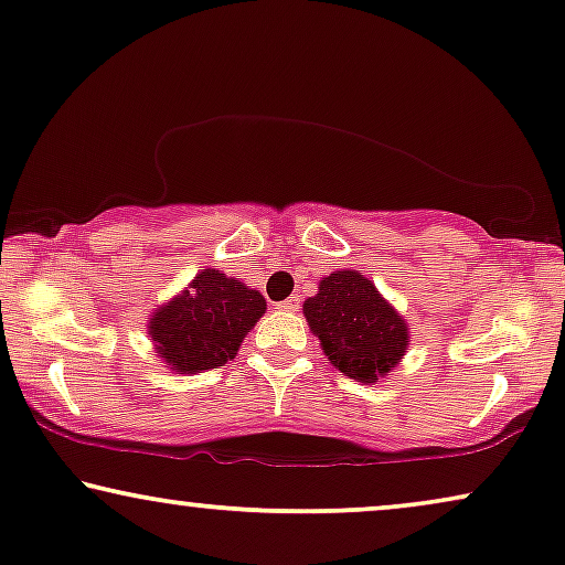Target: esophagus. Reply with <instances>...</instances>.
<instances>
[{
  "instance_id": "esophagus-1",
  "label": "esophagus",
  "mask_w": 565,
  "mask_h": 565,
  "mask_svg": "<svg viewBox=\"0 0 565 565\" xmlns=\"http://www.w3.org/2000/svg\"><path fill=\"white\" fill-rule=\"evenodd\" d=\"M281 309H286V312H299V307H301V299L299 297H289L286 301H281L279 305Z\"/></svg>"
}]
</instances>
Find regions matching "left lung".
<instances>
[{
	"mask_svg": "<svg viewBox=\"0 0 565 565\" xmlns=\"http://www.w3.org/2000/svg\"><path fill=\"white\" fill-rule=\"evenodd\" d=\"M305 301L309 330L348 379L373 384L396 369L409 348V328L363 274L343 268L324 276Z\"/></svg>",
	"mask_w": 565,
	"mask_h": 565,
	"instance_id": "obj_1",
	"label": "left lung"
}]
</instances>
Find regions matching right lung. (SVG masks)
<instances>
[{
  "label": "right lung",
  "mask_w": 565,
  "mask_h": 565,
  "mask_svg": "<svg viewBox=\"0 0 565 565\" xmlns=\"http://www.w3.org/2000/svg\"><path fill=\"white\" fill-rule=\"evenodd\" d=\"M264 312V294L217 268H202L179 297L150 315L148 335L171 371L202 373L235 359Z\"/></svg>",
  "instance_id": "1"
}]
</instances>
